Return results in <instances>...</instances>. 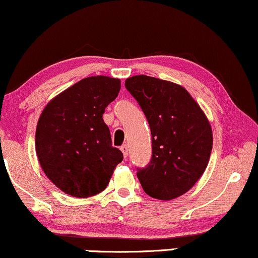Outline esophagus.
Segmentation results:
<instances>
[{
	"label": "esophagus",
	"instance_id": "esophagus-1",
	"mask_svg": "<svg viewBox=\"0 0 258 258\" xmlns=\"http://www.w3.org/2000/svg\"><path fill=\"white\" fill-rule=\"evenodd\" d=\"M120 149H121V151H122L123 156H125V157H127V156H128V147H127V145H126V144H123V145H122V147H121Z\"/></svg>",
	"mask_w": 258,
	"mask_h": 258
}]
</instances>
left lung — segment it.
<instances>
[{
    "mask_svg": "<svg viewBox=\"0 0 258 258\" xmlns=\"http://www.w3.org/2000/svg\"><path fill=\"white\" fill-rule=\"evenodd\" d=\"M151 131L153 157L137 176L145 194L161 201L178 198L206 170L213 149L209 120L181 85L148 77L127 78Z\"/></svg>",
    "mask_w": 258,
    "mask_h": 258,
    "instance_id": "left-lung-1",
    "label": "left lung"
}]
</instances>
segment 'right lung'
I'll return each mask as SVG.
<instances>
[{"instance_id": "obj_1", "label": "right lung", "mask_w": 258, "mask_h": 258, "mask_svg": "<svg viewBox=\"0 0 258 258\" xmlns=\"http://www.w3.org/2000/svg\"><path fill=\"white\" fill-rule=\"evenodd\" d=\"M120 88V79L89 77L52 98L40 114L37 157L49 180L70 196L86 198L103 191L123 159L111 147L103 121Z\"/></svg>"}]
</instances>
